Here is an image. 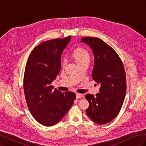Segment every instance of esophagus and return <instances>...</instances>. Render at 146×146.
I'll return each mask as SVG.
<instances>
[{"mask_svg": "<svg viewBox=\"0 0 146 146\" xmlns=\"http://www.w3.org/2000/svg\"><path fill=\"white\" fill-rule=\"evenodd\" d=\"M83 98V94H80V93H76V98L79 99V98Z\"/></svg>", "mask_w": 146, "mask_h": 146, "instance_id": "34e87169", "label": "esophagus"}]
</instances>
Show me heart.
<instances>
[{
    "instance_id": "b5f03b06",
    "label": "heart",
    "mask_w": 146,
    "mask_h": 146,
    "mask_svg": "<svg viewBox=\"0 0 146 146\" xmlns=\"http://www.w3.org/2000/svg\"><path fill=\"white\" fill-rule=\"evenodd\" d=\"M72 56L78 65H80L85 63H90L91 60V56L89 51L83 47L76 48L72 52ZM63 65H65V60H63Z\"/></svg>"
}]
</instances>
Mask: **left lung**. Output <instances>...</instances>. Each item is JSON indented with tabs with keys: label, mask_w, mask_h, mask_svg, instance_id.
I'll return each instance as SVG.
<instances>
[{
	"label": "left lung",
	"mask_w": 146,
	"mask_h": 146,
	"mask_svg": "<svg viewBox=\"0 0 146 146\" xmlns=\"http://www.w3.org/2000/svg\"><path fill=\"white\" fill-rule=\"evenodd\" d=\"M83 42L91 48L94 55L92 78L100 84L99 93L87 94L89 107L86 113L91 120L100 125L115 118L122 108L126 94V75L122 61L113 48L102 39L85 36Z\"/></svg>",
	"instance_id": "8db88e82"
}]
</instances>
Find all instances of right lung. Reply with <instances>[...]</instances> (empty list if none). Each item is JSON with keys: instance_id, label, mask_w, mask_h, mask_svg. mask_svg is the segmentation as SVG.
Segmentation results:
<instances>
[{"instance_id": "add662e5", "label": "right lung", "mask_w": 146, "mask_h": 146, "mask_svg": "<svg viewBox=\"0 0 146 146\" xmlns=\"http://www.w3.org/2000/svg\"><path fill=\"white\" fill-rule=\"evenodd\" d=\"M71 36L44 41L31 52L25 66L24 91L27 107L36 120L46 126L58 123L76 99L73 92L53 90L60 72L61 55Z\"/></svg>"}]
</instances>
